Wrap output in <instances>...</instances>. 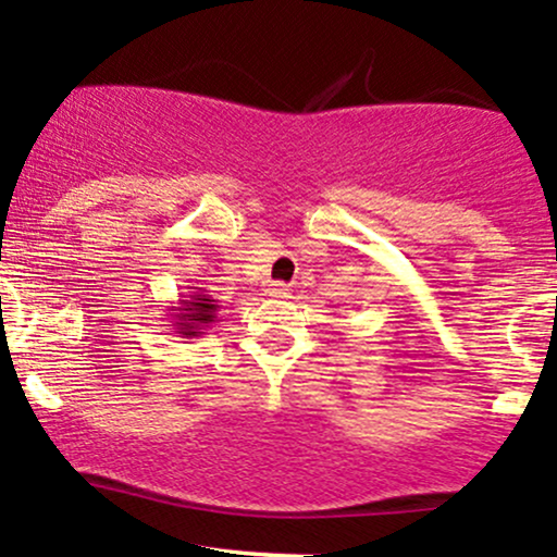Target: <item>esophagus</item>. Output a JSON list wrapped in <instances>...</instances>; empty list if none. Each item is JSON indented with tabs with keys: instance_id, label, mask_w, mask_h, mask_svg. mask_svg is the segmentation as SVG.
Masks as SVG:
<instances>
[{
	"instance_id": "esophagus-1",
	"label": "esophagus",
	"mask_w": 557,
	"mask_h": 557,
	"mask_svg": "<svg viewBox=\"0 0 557 557\" xmlns=\"http://www.w3.org/2000/svg\"><path fill=\"white\" fill-rule=\"evenodd\" d=\"M271 295L273 297H286V286L284 284H273L271 286Z\"/></svg>"
}]
</instances>
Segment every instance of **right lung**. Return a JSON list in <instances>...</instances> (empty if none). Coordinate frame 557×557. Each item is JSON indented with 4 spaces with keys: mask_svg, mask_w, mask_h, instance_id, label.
I'll return each instance as SVG.
<instances>
[{
    "mask_svg": "<svg viewBox=\"0 0 557 557\" xmlns=\"http://www.w3.org/2000/svg\"><path fill=\"white\" fill-rule=\"evenodd\" d=\"M215 312L218 299L205 295V289H197L195 295H186V299H178L176 312H173L176 334L184 336V339L202 336L205 329H210V323H215Z\"/></svg>",
    "mask_w": 557,
    "mask_h": 557,
    "instance_id": "right-lung-1",
    "label": "right lung"
}]
</instances>
